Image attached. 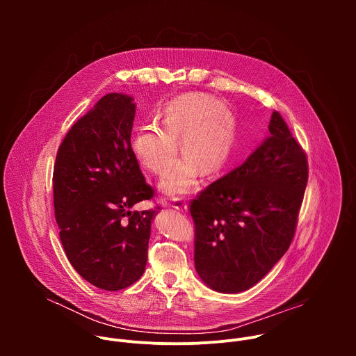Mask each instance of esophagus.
Here are the masks:
<instances>
[{"mask_svg":"<svg viewBox=\"0 0 356 356\" xmlns=\"http://www.w3.org/2000/svg\"><path fill=\"white\" fill-rule=\"evenodd\" d=\"M170 206H172L173 209L179 210V211H186V210H187V204H186V201H184V200H181V198H175Z\"/></svg>","mask_w":356,"mask_h":356,"instance_id":"1","label":"esophagus"}]
</instances>
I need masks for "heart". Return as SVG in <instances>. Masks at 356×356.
I'll use <instances>...</instances> for the list:
<instances>
[{
  "mask_svg": "<svg viewBox=\"0 0 356 356\" xmlns=\"http://www.w3.org/2000/svg\"><path fill=\"white\" fill-rule=\"evenodd\" d=\"M161 125H145L132 138V150L138 161L156 176H165L176 163L180 139L181 161L162 183L169 195L190 191L198 169L214 175L228 162L234 142L232 117L222 110L220 101L201 95L186 94L165 108Z\"/></svg>",
  "mask_w": 356,
  "mask_h": 356,
  "instance_id": "heart-1",
  "label": "heart"
}]
</instances>
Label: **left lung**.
I'll use <instances>...</instances> for the list:
<instances>
[{
    "mask_svg": "<svg viewBox=\"0 0 356 356\" xmlns=\"http://www.w3.org/2000/svg\"><path fill=\"white\" fill-rule=\"evenodd\" d=\"M270 136L190 201L194 264L220 293L257 284L289 249L309 180L307 155L279 111Z\"/></svg>",
    "mask_w": 356,
    "mask_h": 356,
    "instance_id": "obj_1",
    "label": "left lung"
}]
</instances>
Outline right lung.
Listing matches in <instances>:
<instances>
[{
    "label": "right lung",
    "mask_w": 356,
    "mask_h": 356,
    "mask_svg": "<svg viewBox=\"0 0 356 356\" xmlns=\"http://www.w3.org/2000/svg\"><path fill=\"white\" fill-rule=\"evenodd\" d=\"M135 104L111 92L69 129L54 168L59 236L76 272L92 286L117 291L140 279L147 261L154 200L131 146Z\"/></svg>",
    "instance_id": "add662e5"
}]
</instances>
